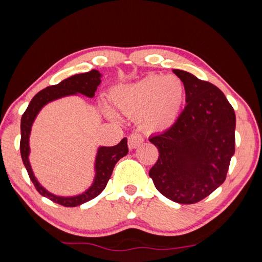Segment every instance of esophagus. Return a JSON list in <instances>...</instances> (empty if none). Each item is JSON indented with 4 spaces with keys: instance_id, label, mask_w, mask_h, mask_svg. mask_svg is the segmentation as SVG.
I'll list each match as a JSON object with an SVG mask.
<instances>
[{
    "instance_id": "obj_1",
    "label": "esophagus",
    "mask_w": 262,
    "mask_h": 262,
    "mask_svg": "<svg viewBox=\"0 0 262 262\" xmlns=\"http://www.w3.org/2000/svg\"><path fill=\"white\" fill-rule=\"evenodd\" d=\"M144 138L140 135V134H132L128 136V147L130 149H134L136 147H138L143 143Z\"/></svg>"
}]
</instances>
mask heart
Listing matches in <instances>:
<instances>
[{
	"instance_id": "b5f03b06",
	"label": "heart",
	"mask_w": 262,
	"mask_h": 262,
	"mask_svg": "<svg viewBox=\"0 0 262 262\" xmlns=\"http://www.w3.org/2000/svg\"><path fill=\"white\" fill-rule=\"evenodd\" d=\"M186 84L177 75L151 74L127 85L111 90V99L120 113L137 119L146 132H163L176 124L185 104ZM109 118L117 115L108 105L103 107Z\"/></svg>"
}]
</instances>
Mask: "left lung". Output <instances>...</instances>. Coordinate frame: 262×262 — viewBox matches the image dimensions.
Instances as JSON below:
<instances>
[{
	"label": "left lung",
	"mask_w": 262,
	"mask_h": 262,
	"mask_svg": "<svg viewBox=\"0 0 262 262\" xmlns=\"http://www.w3.org/2000/svg\"><path fill=\"white\" fill-rule=\"evenodd\" d=\"M172 71L185 82L187 105L173 126L148 138L159 149L149 177L164 197L194 204L225 181L235 152V114L219 88Z\"/></svg>",
	"instance_id": "obj_1"
}]
</instances>
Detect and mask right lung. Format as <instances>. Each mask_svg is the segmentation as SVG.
<instances>
[{
  "mask_svg": "<svg viewBox=\"0 0 262 262\" xmlns=\"http://www.w3.org/2000/svg\"><path fill=\"white\" fill-rule=\"evenodd\" d=\"M102 74L97 70H92L86 73L75 74L68 79L59 82L56 85L48 86L38 92L32 98L29 105H28L25 114L21 118V141H20V152L24 164L30 177V180L35 185L37 191L41 196L51 199L52 202L63 205L65 207H75L84 204L89 200L96 198L98 194L103 191L107 186L116 163L124 158L128 153L127 138H122L119 144L115 146H99L97 149L96 159H94V178L86 190L81 193L73 194V196H59V194L48 191L47 189L40 185L38 181L33 170L31 168L29 155H30V134L33 122H35L38 114L49 102L55 100L69 97V96H82L88 98H93L98 86L101 83Z\"/></svg>",
  "mask_w": 262,
  "mask_h": 262,
  "instance_id": "add662e5",
  "label": "right lung"
}]
</instances>
